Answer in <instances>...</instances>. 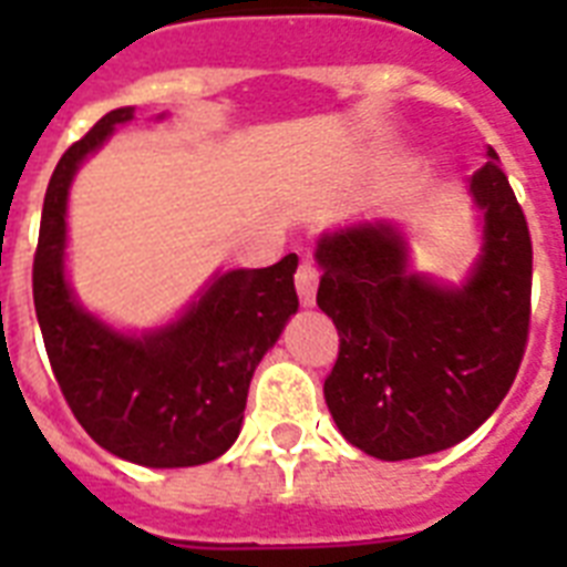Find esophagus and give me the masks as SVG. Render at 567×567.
Returning a JSON list of instances; mask_svg holds the SVG:
<instances>
[{
  "mask_svg": "<svg viewBox=\"0 0 567 567\" xmlns=\"http://www.w3.org/2000/svg\"><path fill=\"white\" fill-rule=\"evenodd\" d=\"M293 282H297L300 302L306 306V309H311V306H315V297H318V267L311 265V261H302V265L297 267Z\"/></svg>",
  "mask_w": 567,
  "mask_h": 567,
  "instance_id": "1",
  "label": "esophagus"
}]
</instances>
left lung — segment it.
<instances>
[{"label":"left lung","instance_id":"8db88e82","mask_svg":"<svg viewBox=\"0 0 567 567\" xmlns=\"http://www.w3.org/2000/svg\"><path fill=\"white\" fill-rule=\"evenodd\" d=\"M471 176L483 249L462 285L409 267L391 220H359L318 240V306L338 329L323 396L338 430L368 456L400 462L447 450L509 394L529 332L527 217L488 146Z\"/></svg>","mask_w":567,"mask_h":567}]
</instances>
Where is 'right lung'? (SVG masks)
Here are the masks:
<instances>
[{"mask_svg":"<svg viewBox=\"0 0 567 567\" xmlns=\"http://www.w3.org/2000/svg\"><path fill=\"white\" fill-rule=\"evenodd\" d=\"M135 109H114L75 141L49 179L34 311L66 405L100 447L144 467H190L235 444L249 379L300 300L297 256L258 270L212 276L167 327L126 336L84 309L66 282V199L75 171Z\"/></svg>","mask_w":567,"mask_h":567,"instance_id":"1","label":"right lung"}]
</instances>
